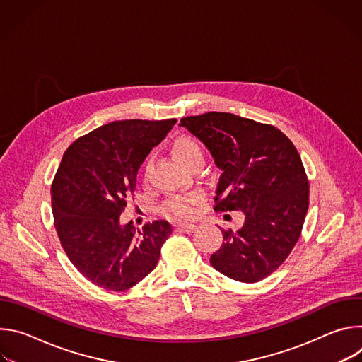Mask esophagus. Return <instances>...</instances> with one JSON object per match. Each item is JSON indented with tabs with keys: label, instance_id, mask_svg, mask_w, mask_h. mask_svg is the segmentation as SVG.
Segmentation results:
<instances>
[{
	"label": "esophagus",
	"instance_id": "obj_1",
	"mask_svg": "<svg viewBox=\"0 0 362 362\" xmlns=\"http://www.w3.org/2000/svg\"><path fill=\"white\" fill-rule=\"evenodd\" d=\"M176 229L177 230H180V232H193L194 229H196V225H193V223H179L177 226H176Z\"/></svg>",
	"mask_w": 362,
	"mask_h": 362
}]
</instances>
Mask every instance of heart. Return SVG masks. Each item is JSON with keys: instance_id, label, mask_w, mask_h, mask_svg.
Listing matches in <instances>:
<instances>
[{"instance_id": "1", "label": "heart", "mask_w": 362, "mask_h": 362, "mask_svg": "<svg viewBox=\"0 0 362 362\" xmlns=\"http://www.w3.org/2000/svg\"><path fill=\"white\" fill-rule=\"evenodd\" d=\"M172 151L175 154V158L183 166H186L194 158L203 156L200 144L194 139H192L189 136L177 137L173 141ZM150 166H151V156H148L144 160V165H143V176H144V179L148 175ZM196 202H197V196H194V194H177V196H173V197H170L168 200V203L165 206V211L169 215L175 216V218H180V219L190 218L193 215V212H194Z\"/></svg>"}]
</instances>
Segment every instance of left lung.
I'll return each mask as SVG.
<instances>
[{"mask_svg": "<svg viewBox=\"0 0 362 362\" xmlns=\"http://www.w3.org/2000/svg\"><path fill=\"white\" fill-rule=\"evenodd\" d=\"M222 170L215 211H239L238 230H222L212 267L230 279L253 284L275 272L300 236L309 183L292 141L276 127L230 113L183 117Z\"/></svg>", "mask_w": 362, "mask_h": 362, "instance_id": "8db88e82", "label": "left lung"}]
</instances>
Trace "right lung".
I'll use <instances>...</instances> for the list:
<instances>
[{
  "instance_id": "obj_1",
  "label": "right lung",
  "mask_w": 362,
  "mask_h": 362,
  "mask_svg": "<svg viewBox=\"0 0 362 362\" xmlns=\"http://www.w3.org/2000/svg\"><path fill=\"white\" fill-rule=\"evenodd\" d=\"M122 120L77 139L63 154L51 185L57 235L71 264L91 284L126 291L158 265L172 233L168 221L141 228L120 223L136 176L150 150L176 124Z\"/></svg>"
}]
</instances>
